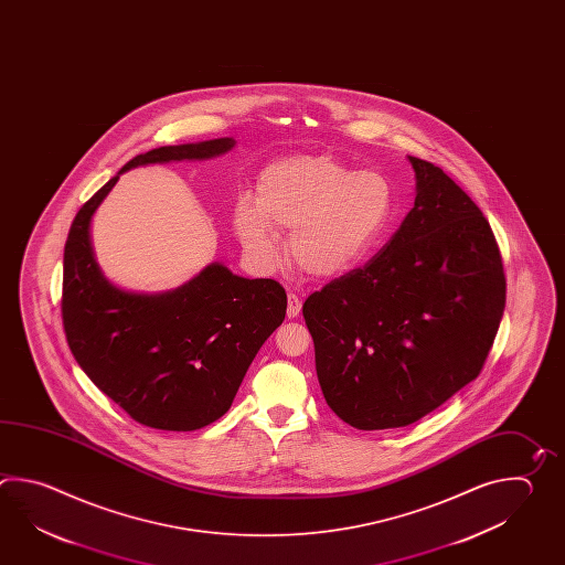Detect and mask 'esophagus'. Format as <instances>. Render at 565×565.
Instances as JSON below:
<instances>
[{
  "instance_id": "esophagus-1",
  "label": "esophagus",
  "mask_w": 565,
  "mask_h": 565,
  "mask_svg": "<svg viewBox=\"0 0 565 565\" xmlns=\"http://www.w3.org/2000/svg\"><path fill=\"white\" fill-rule=\"evenodd\" d=\"M301 311V300L298 294L289 291L288 294V318H298Z\"/></svg>"
}]
</instances>
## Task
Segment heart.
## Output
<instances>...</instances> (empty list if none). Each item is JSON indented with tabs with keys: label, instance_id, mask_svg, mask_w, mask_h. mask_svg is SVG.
I'll use <instances>...</instances> for the list:
<instances>
[{
	"label": "heart",
	"instance_id": "obj_1",
	"mask_svg": "<svg viewBox=\"0 0 565 565\" xmlns=\"http://www.w3.org/2000/svg\"><path fill=\"white\" fill-rule=\"evenodd\" d=\"M394 211L388 181L350 169L334 157H289L259 181V199L243 195L233 227L262 267L279 262V230H291L288 252L306 276L334 279L362 264L381 242Z\"/></svg>",
	"mask_w": 565,
	"mask_h": 565
}]
</instances>
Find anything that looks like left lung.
<instances>
[{
	"instance_id": "obj_1",
	"label": "left lung",
	"mask_w": 565,
	"mask_h": 565,
	"mask_svg": "<svg viewBox=\"0 0 565 565\" xmlns=\"http://www.w3.org/2000/svg\"><path fill=\"white\" fill-rule=\"evenodd\" d=\"M408 161L415 207L391 242L303 303L323 398L360 430L413 425L475 381L505 310L481 209L433 162Z\"/></svg>"
}]
</instances>
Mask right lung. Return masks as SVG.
<instances>
[{"label": "right lung", "mask_w": 565, "mask_h": 565, "mask_svg": "<svg viewBox=\"0 0 565 565\" xmlns=\"http://www.w3.org/2000/svg\"><path fill=\"white\" fill-rule=\"evenodd\" d=\"M233 139L159 147L137 154L76 213L64 247L62 322L70 350L100 391L140 425L196 430L230 411L257 350L286 318L276 279L235 276L211 264L181 288H116L94 259L90 221L120 174L140 164L201 161Z\"/></svg>", "instance_id": "right-lung-1"}]
</instances>
